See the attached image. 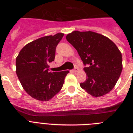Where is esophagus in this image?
I'll return each instance as SVG.
<instances>
[{"label":"esophagus","instance_id":"34e87169","mask_svg":"<svg viewBox=\"0 0 133 133\" xmlns=\"http://www.w3.org/2000/svg\"><path fill=\"white\" fill-rule=\"evenodd\" d=\"M77 70H78V68H77V65H75V67H74V68L73 69V71H74V72H76V71H77Z\"/></svg>","mask_w":133,"mask_h":133}]
</instances>
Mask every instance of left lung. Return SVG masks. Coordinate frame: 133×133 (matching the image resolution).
I'll list each match as a JSON object with an SVG mask.
<instances>
[{
	"mask_svg": "<svg viewBox=\"0 0 133 133\" xmlns=\"http://www.w3.org/2000/svg\"><path fill=\"white\" fill-rule=\"evenodd\" d=\"M66 39L77 50L85 66L87 79L80 83L93 97H100L113 89L123 69L122 54L107 37L91 32L74 31Z\"/></svg>",
	"mask_w": 133,
	"mask_h": 133,
	"instance_id": "left-lung-1",
	"label": "left lung"
}]
</instances>
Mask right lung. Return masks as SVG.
Instances as JSON below:
<instances>
[{
	"label": "right lung",
	"instance_id": "1",
	"mask_svg": "<svg viewBox=\"0 0 133 133\" xmlns=\"http://www.w3.org/2000/svg\"><path fill=\"white\" fill-rule=\"evenodd\" d=\"M64 35L58 33L31 42L16 58V72L20 83L35 99L49 101L62 88L69 71L50 72L48 65L54 61L56 46Z\"/></svg>",
	"mask_w": 133,
	"mask_h": 133
}]
</instances>
